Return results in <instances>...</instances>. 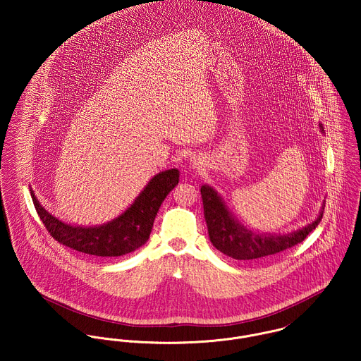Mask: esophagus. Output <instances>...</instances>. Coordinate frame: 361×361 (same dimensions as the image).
Masks as SVG:
<instances>
[{
	"label": "esophagus",
	"instance_id": "esophagus-1",
	"mask_svg": "<svg viewBox=\"0 0 361 361\" xmlns=\"http://www.w3.org/2000/svg\"><path fill=\"white\" fill-rule=\"evenodd\" d=\"M202 165H203V162H202L200 157L195 155V157H192V158H190V166H192L193 169H200V168H202Z\"/></svg>",
	"mask_w": 361,
	"mask_h": 361
}]
</instances>
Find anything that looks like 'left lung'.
Here are the masks:
<instances>
[{"mask_svg":"<svg viewBox=\"0 0 361 361\" xmlns=\"http://www.w3.org/2000/svg\"><path fill=\"white\" fill-rule=\"evenodd\" d=\"M319 129L322 133H325L322 123H319ZM200 192L208 236L212 246L221 253L235 259H253L276 255L303 242L310 232L319 224L325 207L322 203L318 216L298 231L283 235L256 233L236 219L214 188L203 185Z\"/></svg>","mask_w":361,"mask_h":361,"instance_id":"left-lung-1","label":"left lung"}]
</instances>
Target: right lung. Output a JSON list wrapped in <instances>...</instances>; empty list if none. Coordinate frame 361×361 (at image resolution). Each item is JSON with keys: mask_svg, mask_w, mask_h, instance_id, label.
<instances>
[{"mask_svg": "<svg viewBox=\"0 0 361 361\" xmlns=\"http://www.w3.org/2000/svg\"><path fill=\"white\" fill-rule=\"evenodd\" d=\"M178 182L179 171L176 168L157 173L122 214L93 226L71 225L61 221L40 204L32 188L30 195L40 219L55 240L80 253L118 257L135 252L149 240L155 215Z\"/></svg>", "mask_w": 361, "mask_h": 361, "instance_id": "right-lung-1", "label": "right lung"}]
</instances>
